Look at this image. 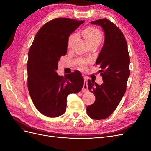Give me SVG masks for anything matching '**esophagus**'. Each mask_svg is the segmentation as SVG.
Listing matches in <instances>:
<instances>
[{
	"mask_svg": "<svg viewBox=\"0 0 151 151\" xmlns=\"http://www.w3.org/2000/svg\"><path fill=\"white\" fill-rule=\"evenodd\" d=\"M84 86H83V88L82 91H83V92L86 93V92H88V80H87L86 78H84Z\"/></svg>",
	"mask_w": 151,
	"mask_h": 151,
	"instance_id": "obj_1",
	"label": "esophagus"
}]
</instances>
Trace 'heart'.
Here are the masks:
<instances>
[{
    "label": "heart",
    "mask_w": 151,
    "mask_h": 151,
    "mask_svg": "<svg viewBox=\"0 0 151 151\" xmlns=\"http://www.w3.org/2000/svg\"><path fill=\"white\" fill-rule=\"evenodd\" d=\"M79 35L86 40V42L89 47L93 46V45L98 46V45L101 43L103 39L101 32L98 28L93 26L87 27V28H86L85 29L82 30L80 32ZM76 38V34H72L68 37L67 43L68 47H70L71 46L72 43L74 42ZM89 62V60H88V59H81L78 62V65L81 68H84L87 63H88Z\"/></svg>",
    "instance_id": "b5f03b06"
}]
</instances>
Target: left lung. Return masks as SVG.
Segmentation results:
<instances>
[{"label":"left lung","mask_w":151,"mask_h":151,"mask_svg":"<svg viewBox=\"0 0 151 151\" xmlns=\"http://www.w3.org/2000/svg\"><path fill=\"white\" fill-rule=\"evenodd\" d=\"M101 26L104 32V43L96 62L103 83L98 85L88 80V89L96 100L86 108L88 116L103 120L110 116L119 104L127 89L130 76V56L127 41L121 30L107 19L91 22Z\"/></svg>","instance_id":"left-lung-1"}]
</instances>
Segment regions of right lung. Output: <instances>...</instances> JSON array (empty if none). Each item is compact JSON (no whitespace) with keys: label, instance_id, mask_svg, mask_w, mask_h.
Returning <instances> with one entry per match:
<instances>
[{"label":"right lung","instance_id":"right-lung-1","mask_svg":"<svg viewBox=\"0 0 151 151\" xmlns=\"http://www.w3.org/2000/svg\"><path fill=\"white\" fill-rule=\"evenodd\" d=\"M84 22L63 17L50 21L38 31L29 48L28 90L36 109L48 117L63 115L67 96L79 92L83 87L84 79L79 71L65 77L58 76L56 70L58 60L67 53L70 35Z\"/></svg>","mask_w":151,"mask_h":151}]
</instances>
